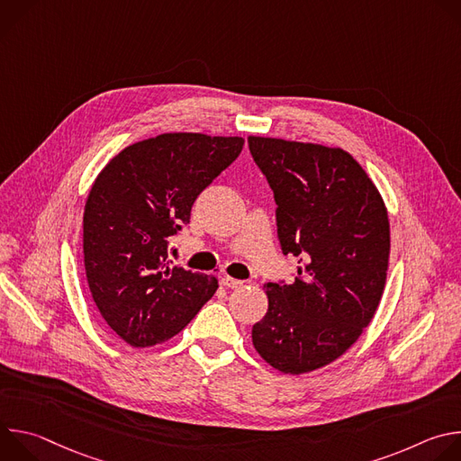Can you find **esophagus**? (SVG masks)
<instances>
[{"label":"esophagus","instance_id":"34e87169","mask_svg":"<svg viewBox=\"0 0 461 461\" xmlns=\"http://www.w3.org/2000/svg\"><path fill=\"white\" fill-rule=\"evenodd\" d=\"M221 285L226 286V288H240L242 286V281H237L233 277H221Z\"/></svg>","mask_w":461,"mask_h":461}]
</instances>
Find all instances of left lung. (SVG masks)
<instances>
[{"mask_svg":"<svg viewBox=\"0 0 461 461\" xmlns=\"http://www.w3.org/2000/svg\"><path fill=\"white\" fill-rule=\"evenodd\" d=\"M276 199L277 237L299 258L297 277L268 283V312L251 328L255 350L285 374L343 356L383 295L390 226L365 169L343 149L248 139Z\"/></svg>","mask_w":461,"mask_h":461,"instance_id":"1","label":"left lung"}]
</instances>
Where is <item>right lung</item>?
<instances>
[{
	"mask_svg": "<svg viewBox=\"0 0 461 461\" xmlns=\"http://www.w3.org/2000/svg\"><path fill=\"white\" fill-rule=\"evenodd\" d=\"M242 146L239 137L166 133L125 148L96 176L84 212L87 283L131 347L173 338L217 292L215 277L169 267L167 249Z\"/></svg>",
	"mask_w": 461,
	"mask_h": 461,
	"instance_id": "right-lung-1",
	"label": "right lung"
}]
</instances>
